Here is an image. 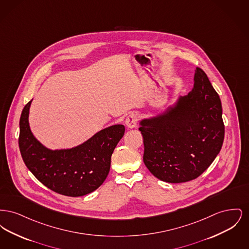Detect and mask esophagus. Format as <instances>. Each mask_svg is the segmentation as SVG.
<instances>
[{"instance_id": "1", "label": "esophagus", "mask_w": 249, "mask_h": 249, "mask_svg": "<svg viewBox=\"0 0 249 249\" xmlns=\"http://www.w3.org/2000/svg\"><path fill=\"white\" fill-rule=\"evenodd\" d=\"M137 121H138L137 114H130V116H128L125 120V124L129 129H133L136 127Z\"/></svg>"}]
</instances>
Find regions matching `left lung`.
<instances>
[{"label": "left lung", "instance_id": "8db88e82", "mask_svg": "<svg viewBox=\"0 0 249 249\" xmlns=\"http://www.w3.org/2000/svg\"><path fill=\"white\" fill-rule=\"evenodd\" d=\"M143 162L161 181L193 180L211 165L224 140L221 101L206 73L196 68L188 95L160 114L140 121Z\"/></svg>", "mask_w": 249, "mask_h": 249}]
</instances>
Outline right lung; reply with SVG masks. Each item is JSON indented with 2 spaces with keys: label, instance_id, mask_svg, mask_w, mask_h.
I'll return each mask as SVG.
<instances>
[{
  "label": "right lung",
  "instance_id": "right-lung-1",
  "mask_svg": "<svg viewBox=\"0 0 249 249\" xmlns=\"http://www.w3.org/2000/svg\"><path fill=\"white\" fill-rule=\"evenodd\" d=\"M32 101L24 107L19 120L18 144L27 168L43 185L61 195L79 197L97 190L107 179L111 156L125 127L113 125L79 145L52 150L39 142L31 130Z\"/></svg>",
  "mask_w": 249,
  "mask_h": 249
}]
</instances>
